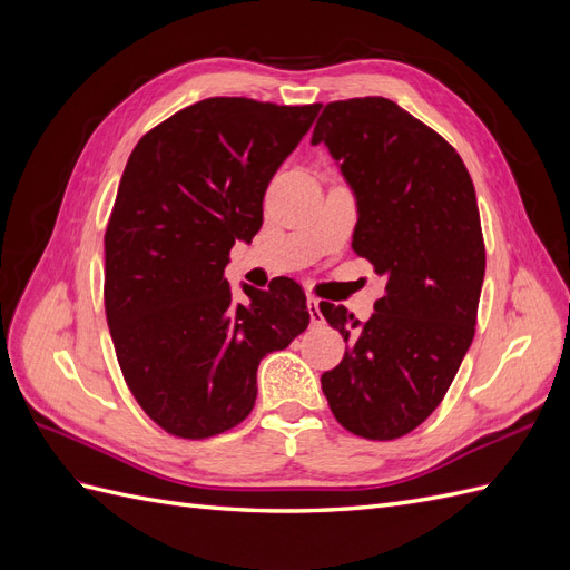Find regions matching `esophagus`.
<instances>
[{
  "label": "esophagus",
  "instance_id": "1",
  "mask_svg": "<svg viewBox=\"0 0 570 570\" xmlns=\"http://www.w3.org/2000/svg\"><path fill=\"white\" fill-rule=\"evenodd\" d=\"M306 306H308V316H312V323L314 325H323V312H321L318 299L316 297H308Z\"/></svg>",
  "mask_w": 570,
  "mask_h": 570
}]
</instances>
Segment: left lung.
Segmentation results:
<instances>
[{"label": "left lung", "mask_w": 570, "mask_h": 570, "mask_svg": "<svg viewBox=\"0 0 570 570\" xmlns=\"http://www.w3.org/2000/svg\"><path fill=\"white\" fill-rule=\"evenodd\" d=\"M318 142L356 197L352 249L387 278L366 323L321 302L350 344L321 387L342 428L387 442L440 406L473 342L485 278L475 187L456 149L385 97L325 105Z\"/></svg>", "instance_id": "obj_1"}]
</instances>
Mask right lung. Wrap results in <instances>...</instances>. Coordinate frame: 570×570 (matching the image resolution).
Segmentation results:
<instances>
[{
	"instance_id": "add662e5",
	"label": "right lung",
	"mask_w": 570,
	"mask_h": 570,
	"mask_svg": "<svg viewBox=\"0 0 570 570\" xmlns=\"http://www.w3.org/2000/svg\"><path fill=\"white\" fill-rule=\"evenodd\" d=\"M318 109L209 97L130 154L105 233V308L126 385L168 435L243 423L262 358L312 321L292 278L243 285L249 302L235 304L223 273L237 239L262 228L266 187Z\"/></svg>"
}]
</instances>
